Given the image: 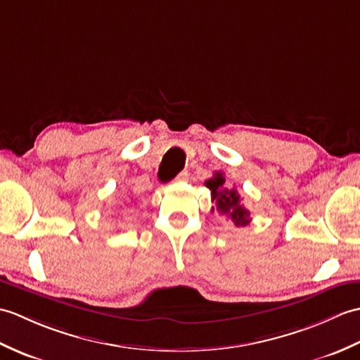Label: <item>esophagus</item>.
Segmentation results:
<instances>
[{
	"mask_svg": "<svg viewBox=\"0 0 360 360\" xmlns=\"http://www.w3.org/2000/svg\"><path fill=\"white\" fill-rule=\"evenodd\" d=\"M188 177H189L188 171H181V172L177 175V177H175V181H186Z\"/></svg>",
	"mask_w": 360,
	"mask_h": 360,
	"instance_id": "1",
	"label": "esophagus"
}]
</instances>
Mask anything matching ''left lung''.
<instances>
[{
  "mask_svg": "<svg viewBox=\"0 0 360 360\" xmlns=\"http://www.w3.org/2000/svg\"><path fill=\"white\" fill-rule=\"evenodd\" d=\"M205 185L210 188L211 198L215 203L212 212L217 210L220 214L233 220L236 226H246L251 221L250 211L240 203V194L237 193L236 188L229 189L225 186V177L221 172H215L212 179L205 181Z\"/></svg>",
  "mask_w": 360,
  "mask_h": 360,
  "instance_id": "left-lung-1",
  "label": "left lung"
}]
</instances>
